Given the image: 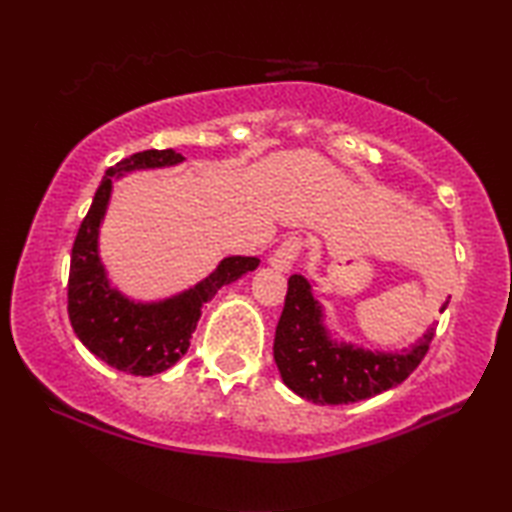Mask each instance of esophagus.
<instances>
[{
    "instance_id": "obj_1",
    "label": "esophagus",
    "mask_w": 512,
    "mask_h": 512,
    "mask_svg": "<svg viewBox=\"0 0 512 512\" xmlns=\"http://www.w3.org/2000/svg\"><path fill=\"white\" fill-rule=\"evenodd\" d=\"M300 248H302V241L298 237H289L282 241V246L275 250V253L271 255V259H268V264H271L275 271L280 273H289L293 264H296V259L300 255Z\"/></svg>"
}]
</instances>
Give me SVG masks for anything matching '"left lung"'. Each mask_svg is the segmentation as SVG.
Wrapping results in <instances>:
<instances>
[{
	"label": "left lung",
	"mask_w": 512,
	"mask_h": 512,
	"mask_svg": "<svg viewBox=\"0 0 512 512\" xmlns=\"http://www.w3.org/2000/svg\"><path fill=\"white\" fill-rule=\"evenodd\" d=\"M447 309V302L440 311ZM436 327L402 352L363 350L336 341L325 325V311L305 275L289 277L273 357L282 381L314 404H352L395 388L420 366Z\"/></svg>",
	"instance_id": "1"
}]
</instances>
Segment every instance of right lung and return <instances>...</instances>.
I'll return each mask as SVG.
<instances>
[{
	"mask_svg": "<svg viewBox=\"0 0 512 512\" xmlns=\"http://www.w3.org/2000/svg\"><path fill=\"white\" fill-rule=\"evenodd\" d=\"M183 160L173 149H151L110 167L74 239L67 284L69 320L94 357L128 375L151 377L171 368L187 352L205 302L225 284L259 266L257 257H225L192 289L155 302L131 300L112 287L99 255V230L110 203L112 180L131 171L176 167Z\"/></svg>",
	"mask_w": 512,
	"mask_h": 512,
	"instance_id": "obj_1",
	"label": "right lung"
}]
</instances>
